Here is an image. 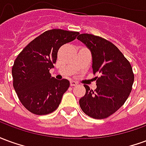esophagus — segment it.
Here are the masks:
<instances>
[{
    "instance_id": "esophagus-1",
    "label": "esophagus",
    "mask_w": 146,
    "mask_h": 146,
    "mask_svg": "<svg viewBox=\"0 0 146 146\" xmlns=\"http://www.w3.org/2000/svg\"><path fill=\"white\" fill-rule=\"evenodd\" d=\"M76 84H77V82H76V81H74V80H71L70 81V86H76Z\"/></svg>"
}]
</instances>
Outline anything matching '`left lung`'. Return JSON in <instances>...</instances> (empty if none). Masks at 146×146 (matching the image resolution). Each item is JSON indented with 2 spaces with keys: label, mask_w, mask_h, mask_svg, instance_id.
Returning a JSON list of instances; mask_svg holds the SVG:
<instances>
[{
  "label": "left lung",
  "mask_w": 146,
  "mask_h": 146,
  "mask_svg": "<svg viewBox=\"0 0 146 146\" xmlns=\"http://www.w3.org/2000/svg\"><path fill=\"white\" fill-rule=\"evenodd\" d=\"M79 40L88 48L92 57L93 73L97 88L90 90L84 85L86 93L80 99L83 112L95 119H104L124 104L131 92L134 73L131 64L111 42L92 34H80Z\"/></svg>",
  "instance_id": "8db88e82"
}]
</instances>
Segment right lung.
Here are the masks:
<instances>
[{"instance_id": "right-lung-1", "label": "right lung", "mask_w": 146, "mask_h": 146, "mask_svg": "<svg viewBox=\"0 0 146 146\" xmlns=\"http://www.w3.org/2000/svg\"><path fill=\"white\" fill-rule=\"evenodd\" d=\"M78 32L48 30L30 42L18 55L12 66L13 87L24 107L36 115L54 112L70 87V81L52 77L61 46L76 39Z\"/></svg>"}]
</instances>
